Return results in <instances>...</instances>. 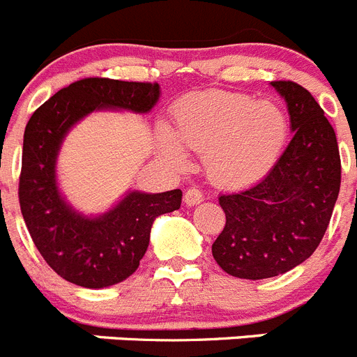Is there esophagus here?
Listing matches in <instances>:
<instances>
[{
	"mask_svg": "<svg viewBox=\"0 0 357 357\" xmlns=\"http://www.w3.org/2000/svg\"><path fill=\"white\" fill-rule=\"evenodd\" d=\"M204 202V192L200 191V189L196 188H191L185 191L184 195V204L188 205V207H195V205L202 204Z\"/></svg>",
	"mask_w": 357,
	"mask_h": 357,
	"instance_id": "1",
	"label": "esophagus"
}]
</instances>
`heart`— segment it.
Masks as SVG:
<instances>
[{
    "label": "heart",
    "instance_id": "obj_1",
    "mask_svg": "<svg viewBox=\"0 0 357 357\" xmlns=\"http://www.w3.org/2000/svg\"><path fill=\"white\" fill-rule=\"evenodd\" d=\"M289 132V116L273 100H255L234 91H202L176 104L173 130L159 127L157 138L176 166L188 161L184 143L205 153V168L215 184L246 188L276 166Z\"/></svg>",
    "mask_w": 357,
    "mask_h": 357
}]
</instances>
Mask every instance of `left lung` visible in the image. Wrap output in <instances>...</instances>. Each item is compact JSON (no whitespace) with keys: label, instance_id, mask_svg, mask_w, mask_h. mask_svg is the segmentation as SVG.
<instances>
[{"label":"left lung","instance_id":"left-lung-1","mask_svg":"<svg viewBox=\"0 0 357 357\" xmlns=\"http://www.w3.org/2000/svg\"><path fill=\"white\" fill-rule=\"evenodd\" d=\"M271 84L287 102L292 142L264 181L219 196L227 225L212 244L218 266L243 280L280 276L312 257L342 181L335 129L319 102L292 81Z\"/></svg>","mask_w":357,"mask_h":357}]
</instances>
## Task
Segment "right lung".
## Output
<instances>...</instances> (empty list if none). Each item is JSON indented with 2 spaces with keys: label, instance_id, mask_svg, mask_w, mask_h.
I'll return each mask as SVG.
<instances>
[{
  "label": "right lung",
  "instance_id": "1",
  "mask_svg": "<svg viewBox=\"0 0 357 357\" xmlns=\"http://www.w3.org/2000/svg\"><path fill=\"white\" fill-rule=\"evenodd\" d=\"M161 97L157 83L86 77L45 100L22 142L19 204L35 246L56 274L84 289H104L138 269L155 218L181 208L182 191H127L97 215L76 211L60 191L56 162L67 134L96 111L145 114Z\"/></svg>",
  "mask_w": 357,
  "mask_h": 357
}]
</instances>
